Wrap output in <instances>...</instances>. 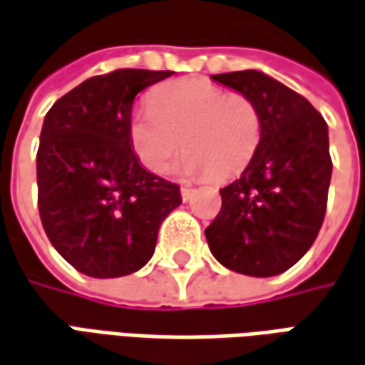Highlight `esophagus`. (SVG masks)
<instances>
[{
    "instance_id": "34e87169",
    "label": "esophagus",
    "mask_w": 365,
    "mask_h": 365,
    "mask_svg": "<svg viewBox=\"0 0 365 365\" xmlns=\"http://www.w3.org/2000/svg\"><path fill=\"white\" fill-rule=\"evenodd\" d=\"M180 197H182V200L187 202L188 198L192 197V188H188V187H180Z\"/></svg>"
}]
</instances>
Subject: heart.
Here are the masks:
<instances>
[{
    "instance_id": "obj_1",
    "label": "heart",
    "mask_w": 365,
    "mask_h": 365,
    "mask_svg": "<svg viewBox=\"0 0 365 365\" xmlns=\"http://www.w3.org/2000/svg\"><path fill=\"white\" fill-rule=\"evenodd\" d=\"M130 145L155 175L167 173L180 150V173L228 180L255 157L262 135L260 110L242 93H225L202 79L163 87L149 109L130 120Z\"/></svg>"
}]
</instances>
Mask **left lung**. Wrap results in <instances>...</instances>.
<instances>
[{
  "label": "left lung",
  "mask_w": 365,
  "mask_h": 365,
  "mask_svg": "<svg viewBox=\"0 0 365 365\" xmlns=\"http://www.w3.org/2000/svg\"><path fill=\"white\" fill-rule=\"evenodd\" d=\"M212 79L255 101L262 135L240 178L220 190V212L205 230L208 248L238 274H282L310 250L324 222L331 178L328 125L308 99L262 71Z\"/></svg>",
  "instance_id": "obj_1"
}]
</instances>
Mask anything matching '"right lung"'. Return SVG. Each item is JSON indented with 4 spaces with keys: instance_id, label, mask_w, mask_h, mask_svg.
I'll list each match as a JSON object with an SVG mask.
<instances>
[{
    "instance_id": "obj_1",
    "label": "right lung",
    "mask_w": 365,
    "mask_h": 365,
    "mask_svg": "<svg viewBox=\"0 0 365 365\" xmlns=\"http://www.w3.org/2000/svg\"><path fill=\"white\" fill-rule=\"evenodd\" d=\"M173 71L117 69L55 101L37 150V205L53 248L93 278L140 270L158 228L182 202L175 182L143 168L130 149V110Z\"/></svg>"
}]
</instances>
